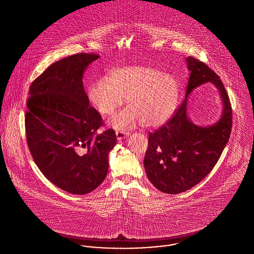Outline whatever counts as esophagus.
Listing matches in <instances>:
<instances>
[{
	"instance_id": "obj_1",
	"label": "esophagus",
	"mask_w": 254,
	"mask_h": 254,
	"mask_svg": "<svg viewBox=\"0 0 254 254\" xmlns=\"http://www.w3.org/2000/svg\"><path fill=\"white\" fill-rule=\"evenodd\" d=\"M116 134H117V138L118 139H122V138H125L128 135V132L127 131H124V130H117L116 131Z\"/></svg>"
}]
</instances>
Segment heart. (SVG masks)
Returning <instances> with one entry per match:
<instances>
[{
	"mask_svg": "<svg viewBox=\"0 0 254 254\" xmlns=\"http://www.w3.org/2000/svg\"><path fill=\"white\" fill-rule=\"evenodd\" d=\"M88 99L101 117L112 116L127 98L128 106L110 121L116 129H126L141 123L158 127L172 117L178 97V84L171 75L143 66L115 70L88 87Z\"/></svg>",
	"mask_w": 254,
	"mask_h": 254,
	"instance_id": "obj_1",
	"label": "heart"
}]
</instances>
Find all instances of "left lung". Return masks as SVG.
Listing matches in <instances>:
<instances>
[{
	"mask_svg": "<svg viewBox=\"0 0 254 254\" xmlns=\"http://www.w3.org/2000/svg\"><path fill=\"white\" fill-rule=\"evenodd\" d=\"M186 60L190 70L186 98L165 125L149 132L143 160L151 183L167 194L182 193L200 183L218 162L232 128V107L220 77L206 63L191 56ZM209 81L221 91L224 113L215 125L198 127L187 117V96Z\"/></svg>",
	"mask_w": 254,
	"mask_h": 254,
	"instance_id": "1",
	"label": "left lung"
}]
</instances>
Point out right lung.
<instances>
[{
  "label": "right lung",
  "mask_w": 254,
  "mask_h": 254,
  "mask_svg": "<svg viewBox=\"0 0 254 254\" xmlns=\"http://www.w3.org/2000/svg\"><path fill=\"white\" fill-rule=\"evenodd\" d=\"M98 57L78 53L54 62L32 82L27 100L26 138L35 164L51 183L76 195L102 183L117 142L113 128L97 132L103 122L83 88V72Z\"/></svg>",
  "instance_id": "right-lung-1"
}]
</instances>
